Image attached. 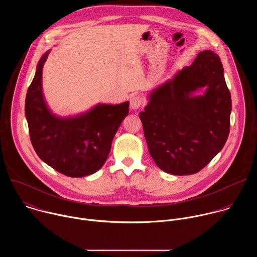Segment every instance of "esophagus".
<instances>
[{
	"mask_svg": "<svg viewBox=\"0 0 257 257\" xmlns=\"http://www.w3.org/2000/svg\"><path fill=\"white\" fill-rule=\"evenodd\" d=\"M143 103V99L139 95H132L130 97V106L132 109H137L139 108Z\"/></svg>",
	"mask_w": 257,
	"mask_h": 257,
	"instance_id": "obj_1",
	"label": "esophagus"
}]
</instances>
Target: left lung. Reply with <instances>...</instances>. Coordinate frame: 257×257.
Listing matches in <instances>:
<instances>
[{
  "label": "left lung",
  "instance_id": "left-lung-1",
  "mask_svg": "<svg viewBox=\"0 0 257 257\" xmlns=\"http://www.w3.org/2000/svg\"><path fill=\"white\" fill-rule=\"evenodd\" d=\"M204 96L191 97L198 88ZM139 113L150 154L172 175H192L222 151L230 133L232 101L219 57L200 52L191 66L154 90Z\"/></svg>",
  "mask_w": 257,
  "mask_h": 257
}]
</instances>
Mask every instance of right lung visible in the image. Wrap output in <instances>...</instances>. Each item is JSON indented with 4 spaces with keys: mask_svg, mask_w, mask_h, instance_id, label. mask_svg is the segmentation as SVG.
Instances as JSON below:
<instances>
[{
    "mask_svg": "<svg viewBox=\"0 0 257 257\" xmlns=\"http://www.w3.org/2000/svg\"><path fill=\"white\" fill-rule=\"evenodd\" d=\"M47 53L28 87L25 116L33 149L53 169L68 177H84L98 171L107 159L113 138L129 113V102L99 104L85 115L60 119L48 109L42 91Z\"/></svg>",
    "mask_w": 257,
    "mask_h": 257,
    "instance_id": "obj_1",
    "label": "right lung"
}]
</instances>
